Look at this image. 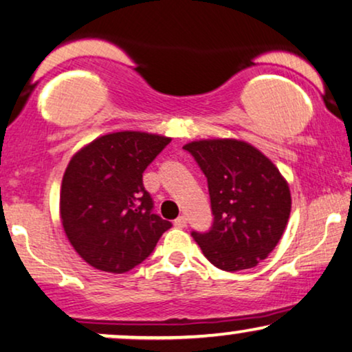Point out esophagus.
I'll use <instances>...</instances> for the list:
<instances>
[{
  "instance_id": "1",
  "label": "esophagus",
  "mask_w": 352,
  "mask_h": 352,
  "mask_svg": "<svg viewBox=\"0 0 352 352\" xmlns=\"http://www.w3.org/2000/svg\"><path fill=\"white\" fill-rule=\"evenodd\" d=\"M173 226H175V228H179V229L186 228V217L185 216H179L175 221H173Z\"/></svg>"
}]
</instances>
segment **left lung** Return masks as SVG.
<instances>
[{
  "label": "left lung",
  "instance_id": "left-lung-1",
  "mask_svg": "<svg viewBox=\"0 0 352 352\" xmlns=\"http://www.w3.org/2000/svg\"><path fill=\"white\" fill-rule=\"evenodd\" d=\"M208 179L214 222L193 232L203 255L222 271L253 268L265 260L286 229L291 191L278 167L240 140H199L185 144Z\"/></svg>",
  "mask_w": 352,
  "mask_h": 352
}]
</instances>
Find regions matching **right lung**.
<instances>
[{
	"mask_svg": "<svg viewBox=\"0 0 352 352\" xmlns=\"http://www.w3.org/2000/svg\"><path fill=\"white\" fill-rule=\"evenodd\" d=\"M170 138L117 131L71 157L60 191V217L78 255L96 270L126 273L154 250L170 222L153 212L143 172Z\"/></svg>",
	"mask_w": 352,
	"mask_h": 352,
	"instance_id": "1",
	"label": "right lung"
}]
</instances>
